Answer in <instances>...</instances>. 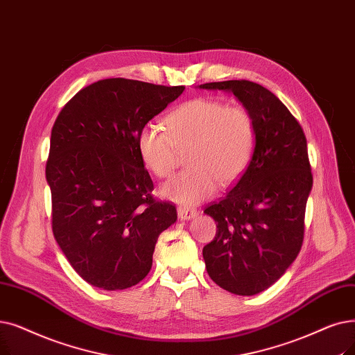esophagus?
<instances>
[{"label": "esophagus", "instance_id": "obj_1", "mask_svg": "<svg viewBox=\"0 0 355 355\" xmlns=\"http://www.w3.org/2000/svg\"><path fill=\"white\" fill-rule=\"evenodd\" d=\"M177 211H178V218H180L181 220H190V219L196 218V216L198 214L197 209H194V207H187V206H180V207L177 209Z\"/></svg>", "mask_w": 355, "mask_h": 355}]
</instances>
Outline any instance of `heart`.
Segmentation results:
<instances>
[{
	"mask_svg": "<svg viewBox=\"0 0 355 355\" xmlns=\"http://www.w3.org/2000/svg\"><path fill=\"white\" fill-rule=\"evenodd\" d=\"M255 142L252 114L214 98L182 103L169 114L168 130L150 120L136 137L144 165L159 178L173 174L178 150L189 148L190 166L161 189L165 198L180 205H197L216 191L218 182L227 187L238 181L252 158Z\"/></svg>",
	"mask_w": 355,
	"mask_h": 355,
	"instance_id": "1",
	"label": "heart"
}]
</instances>
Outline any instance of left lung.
Returning a JSON list of instances; mask_svg holds the SVG:
<instances>
[{"label": "left lung", "mask_w": 355, "mask_h": 355, "mask_svg": "<svg viewBox=\"0 0 355 355\" xmlns=\"http://www.w3.org/2000/svg\"><path fill=\"white\" fill-rule=\"evenodd\" d=\"M200 88L232 92L255 120L257 142L245 173L220 202L205 210L218 230L203 248L216 284L234 295L254 296L279 280L302 248L313 184L306 136L263 85L232 80Z\"/></svg>", "instance_id": "1"}]
</instances>
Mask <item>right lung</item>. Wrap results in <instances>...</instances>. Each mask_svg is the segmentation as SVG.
Listing matches in <instances>:
<instances>
[{
  "mask_svg": "<svg viewBox=\"0 0 355 355\" xmlns=\"http://www.w3.org/2000/svg\"><path fill=\"white\" fill-rule=\"evenodd\" d=\"M182 91L101 80L76 92L55 120L46 162L52 230L91 286L123 290L142 282L159 234L177 220L175 206L150 194L136 137Z\"/></svg>",
  "mask_w": 355,
  "mask_h": 355,
  "instance_id": "add662e5",
  "label": "right lung"
}]
</instances>
